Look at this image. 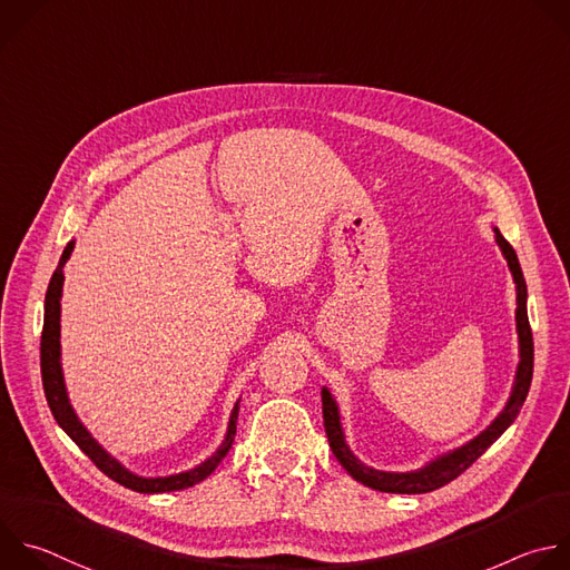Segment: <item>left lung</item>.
Returning a JSON list of instances; mask_svg holds the SVG:
<instances>
[{
    "label": "left lung",
    "mask_w": 570,
    "mask_h": 570,
    "mask_svg": "<svg viewBox=\"0 0 570 570\" xmlns=\"http://www.w3.org/2000/svg\"><path fill=\"white\" fill-rule=\"evenodd\" d=\"M497 233V244L503 250V257L508 259V266L512 271L514 284H517V333H519V366H517V377H514V387H512V396L505 405V410L497 416V421L481 432L474 441H470L468 445L432 461L430 465H425L423 470L416 472H381L366 468L364 463H360L351 450L344 443V434L340 428V414H337V405L333 401V396L328 394V390H322V414H324V430L328 436V445L335 454V459L342 463V468L360 483L381 490V492H394V494H423V492H432L439 490L443 485H448L450 481H454L456 476H461L517 419V414L523 407V401L528 396L530 383H532V360H534V346H532V331H530V322H528V308H525V279L517 259V253L512 250V246L503 239V235L499 230Z\"/></svg>",
    "instance_id": "8db88e82"
}]
</instances>
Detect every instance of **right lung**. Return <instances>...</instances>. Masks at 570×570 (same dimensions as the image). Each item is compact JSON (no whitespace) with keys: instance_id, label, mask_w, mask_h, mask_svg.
I'll list each match as a JSON object with an SVG mask.
<instances>
[{"instance_id":"right-lung-1","label":"right lung","mask_w":570,"mask_h":570,"mask_svg":"<svg viewBox=\"0 0 570 570\" xmlns=\"http://www.w3.org/2000/svg\"><path fill=\"white\" fill-rule=\"evenodd\" d=\"M73 250V242L67 244L60 264L51 277L49 291H47V299H45V328H42V342H40V366H42V385H45V394H47V403L51 407L53 419L58 421V425L69 434V439L96 463V468L107 474L109 479H114L116 483L136 490V492H171V490H183L195 485L199 481H204L206 476H210L215 472V468L222 463V459L228 454L235 434H237V416H239V403L233 410L230 416V425H228V434L226 441L222 443V448L199 468L189 470V472H180L174 476H160V479H142L131 474L129 470H125L114 456H109L94 439L91 434L82 428V423L78 421L76 412L69 405L67 399V390H65V377H62V366H60V297H62V268L69 259Z\"/></svg>"}]
</instances>
